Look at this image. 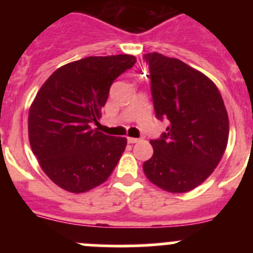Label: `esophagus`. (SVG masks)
<instances>
[{"instance_id": "1", "label": "esophagus", "mask_w": 253, "mask_h": 253, "mask_svg": "<svg viewBox=\"0 0 253 253\" xmlns=\"http://www.w3.org/2000/svg\"><path fill=\"white\" fill-rule=\"evenodd\" d=\"M128 142H129V143H131V144H133V143H137V142H139V139H138V138L128 137Z\"/></svg>"}]
</instances>
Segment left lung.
<instances>
[{"mask_svg":"<svg viewBox=\"0 0 253 253\" xmlns=\"http://www.w3.org/2000/svg\"><path fill=\"white\" fill-rule=\"evenodd\" d=\"M151 91L166 133L151 140L153 156L143 163L152 184L169 193H186L203 184L227 148L229 120L222 95L204 73L182 60L148 53Z\"/></svg>","mask_w":253,"mask_h":253,"instance_id":"left-lung-1","label":"left lung"}]
</instances>
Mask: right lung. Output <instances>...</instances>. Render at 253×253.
<instances>
[{"mask_svg":"<svg viewBox=\"0 0 253 253\" xmlns=\"http://www.w3.org/2000/svg\"><path fill=\"white\" fill-rule=\"evenodd\" d=\"M137 62L134 55L87 57L51 73L29 110V142L45 175L69 193H86L109 178L126 138L92 129L110 86Z\"/></svg>","mask_w":253,"mask_h":253,"instance_id":"1","label":"right lung"}]
</instances>
